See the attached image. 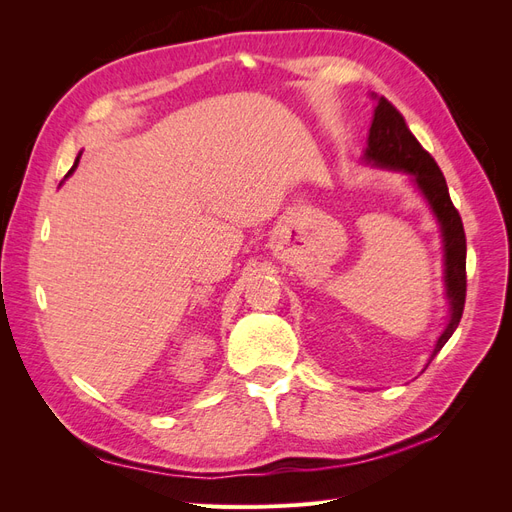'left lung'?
I'll return each mask as SVG.
<instances>
[{
    "mask_svg": "<svg viewBox=\"0 0 512 512\" xmlns=\"http://www.w3.org/2000/svg\"><path fill=\"white\" fill-rule=\"evenodd\" d=\"M371 98L376 100V108L367 136V147L361 158L363 164L410 175L414 188L421 192L440 226L448 318L429 356L431 363L433 356L442 350V346L459 327L463 303H466V232H463L461 218L453 207L451 196H448L446 179L436 160L416 141L406 126V119L401 117L389 100L378 98L376 94H371Z\"/></svg>",
    "mask_w": 512,
    "mask_h": 512,
    "instance_id": "8db88e82",
    "label": "left lung"
}]
</instances>
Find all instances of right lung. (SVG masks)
<instances>
[{
    "label": "right lung",
    "mask_w": 512,
    "mask_h": 512,
    "mask_svg": "<svg viewBox=\"0 0 512 512\" xmlns=\"http://www.w3.org/2000/svg\"><path fill=\"white\" fill-rule=\"evenodd\" d=\"M79 160H81V153H79V156H76V162H74V166H72V168H70V173H68V175H66V177H70V175H72V173H74V170H76V166H79Z\"/></svg>",
    "instance_id": "right-lung-1"
}]
</instances>
